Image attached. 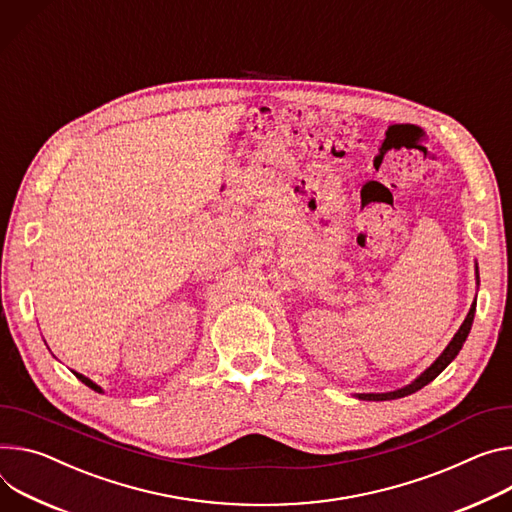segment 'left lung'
Here are the masks:
<instances>
[{"instance_id":"8db88e82","label":"left lung","mask_w":512,"mask_h":512,"mask_svg":"<svg viewBox=\"0 0 512 512\" xmlns=\"http://www.w3.org/2000/svg\"><path fill=\"white\" fill-rule=\"evenodd\" d=\"M478 269V267H476ZM478 273V271H476ZM478 277V275H476ZM474 314H476V300H474V304H472V308H470V312H468V316H466V320H463V324L459 327V331L455 333V337L451 339V343L445 347V351L435 359V363H431V367H427L421 376H418L414 382H410L408 386H404V388H398V390H394V392H386V394H357V398L359 400H396V398H404V396H408V394H414V392H418L421 388H425L429 382H433L441 371L457 357V353L461 351V347H463V343H466V339H468V335H470V329H472V322H474Z\"/></svg>"}]
</instances>
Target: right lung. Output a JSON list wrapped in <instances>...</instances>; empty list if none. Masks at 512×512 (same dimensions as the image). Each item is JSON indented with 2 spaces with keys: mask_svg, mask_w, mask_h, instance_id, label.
Returning <instances> with one entry per match:
<instances>
[{
  "mask_svg": "<svg viewBox=\"0 0 512 512\" xmlns=\"http://www.w3.org/2000/svg\"><path fill=\"white\" fill-rule=\"evenodd\" d=\"M73 374H75V378H77V380H81V382H83L87 388H91V390H94V392H102V388H100L96 382H91L89 378H85V376L77 374V371H73Z\"/></svg>",
  "mask_w": 512,
  "mask_h": 512,
  "instance_id": "1",
  "label": "right lung"
}]
</instances>
